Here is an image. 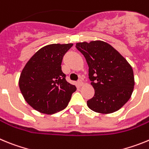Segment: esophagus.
I'll return each instance as SVG.
<instances>
[{"instance_id": "1", "label": "esophagus", "mask_w": 149, "mask_h": 149, "mask_svg": "<svg viewBox=\"0 0 149 149\" xmlns=\"http://www.w3.org/2000/svg\"><path fill=\"white\" fill-rule=\"evenodd\" d=\"M77 84H78L79 86H83V81H81V80H78V81H77Z\"/></svg>"}]
</instances>
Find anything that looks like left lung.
Listing matches in <instances>:
<instances>
[{
    "instance_id": "left-lung-1",
    "label": "left lung",
    "mask_w": 149,
    "mask_h": 149,
    "mask_svg": "<svg viewBox=\"0 0 149 149\" xmlns=\"http://www.w3.org/2000/svg\"><path fill=\"white\" fill-rule=\"evenodd\" d=\"M76 48L89 65V78L95 89L87 106L100 113H111L127 103L134 90L132 67L116 49L103 41L79 42Z\"/></svg>"
}]
</instances>
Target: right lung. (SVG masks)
Instances as JSON below:
<instances>
[{
  "mask_svg": "<svg viewBox=\"0 0 149 149\" xmlns=\"http://www.w3.org/2000/svg\"><path fill=\"white\" fill-rule=\"evenodd\" d=\"M73 44L46 45L30 59L22 70L19 88L36 110L53 114L65 108L77 88L66 81L62 61Z\"/></svg>",
  "mask_w": 149,
  "mask_h": 149,
  "instance_id": "obj_1",
  "label": "right lung"
}]
</instances>
